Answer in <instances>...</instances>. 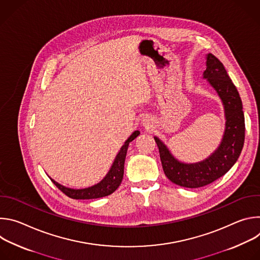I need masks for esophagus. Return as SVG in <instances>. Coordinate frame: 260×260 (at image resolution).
Returning <instances> with one entry per match:
<instances>
[{
  "label": "esophagus",
  "mask_w": 260,
  "mask_h": 260,
  "mask_svg": "<svg viewBox=\"0 0 260 260\" xmlns=\"http://www.w3.org/2000/svg\"><path fill=\"white\" fill-rule=\"evenodd\" d=\"M152 123H153V121H152V119L150 117H145L143 119V121H142V124L145 127H147V128H149L150 126H152Z\"/></svg>",
  "instance_id": "obj_1"
}]
</instances>
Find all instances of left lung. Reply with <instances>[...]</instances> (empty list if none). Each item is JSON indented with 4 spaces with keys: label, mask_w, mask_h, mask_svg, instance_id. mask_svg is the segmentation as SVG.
<instances>
[{
    "label": "left lung",
    "mask_w": 260,
    "mask_h": 260,
    "mask_svg": "<svg viewBox=\"0 0 260 260\" xmlns=\"http://www.w3.org/2000/svg\"><path fill=\"white\" fill-rule=\"evenodd\" d=\"M204 78L208 79L224 107L225 131L217 150L203 161L183 164L172 155L157 137H154L166 176L179 186L187 188L206 186L225 175L238 160L245 141V118L240 94L223 63L212 53L207 55Z\"/></svg>",
    "instance_id": "left-lung-1"
}]
</instances>
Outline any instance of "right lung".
Returning a JSON list of instances; mask_svg holds the SVG:
<instances>
[{
  "instance_id": "obj_1",
  "label": "right lung",
  "mask_w": 260,
  "mask_h": 260,
  "mask_svg": "<svg viewBox=\"0 0 260 260\" xmlns=\"http://www.w3.org/2000/svg\"><path fill=\"white\" fill-rule=\"evenodd\" d=\"M139 135H140L139 131H136L132 134V136L125 141L124 145L120 148V151L116 155L114 162L112 167H111L107 176L100 183L93 185V186L88 188H83V189H72V188L62 186V185H60L59 183L55 182L50 178L51 181L60 191H62L66 196L74 200H92V199L104 198L111 193H113L119 187V185L121 184V181L123 178L124 160H125L128 145Z\"/></svg>"
}]
</instances>
